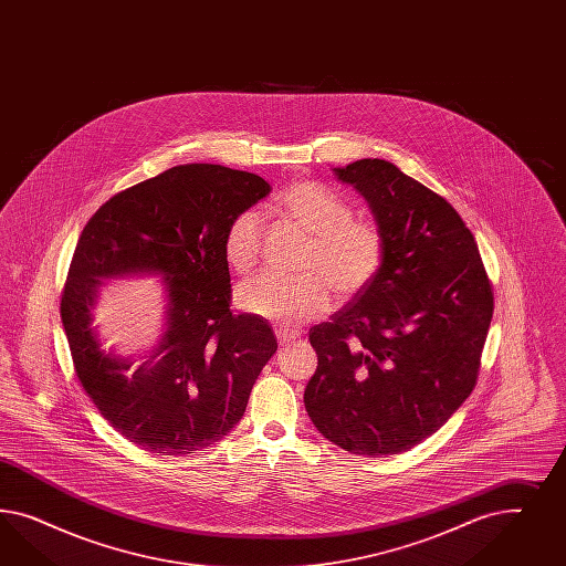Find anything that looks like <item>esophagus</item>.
<instances>
[{"instance_id": "esophagus-1", "label": "esophagus", "mask_w": 566, "mask_h": 566, "mask_svg": "<svg viewBox=\"0 0 566 566\" xmlns=\"http://www.w3.org/2000/svg\"><path fill=\"white\" fill-rule=\"evenodd\" d=\"M275 338L280 344H289L296 338H301L298 329H289V327H275Z\"/></svg>"}]
</instances>
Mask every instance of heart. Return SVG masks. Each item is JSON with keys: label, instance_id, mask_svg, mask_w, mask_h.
Here are the masks:
<instances>
[{"label": "heart", "instance_id": "heart-1", "mask_svg": "<svg viewBox=\"0 0 566 566\" xmlns=\"http://www.w3.org/2000/svg\"><path fill=\"white\" fill-rule=\"evenodd\" d=\"M277 209L298 223L308 240L301 268L307 274H263L237 291L242 311L282 326H301L332 305V291L343 298L365 291L384 268L386 237L371 220L353 218V207L338 192L313 180L292 182L280 192ZM265 222L258 209L232 218L222 251L234 274L255 270L263 247Z\"/></svg>", "mask_w": 566, "mask_h": 566}]
</instances>
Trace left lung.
<instances>
[{
    "mask_svg": "<svg viewBox=\"0 0 566 566\" xmlns=\"http://www.w3.org/2000/svg\"><path fill=\"white\" fill-rule=\"evenodd\" d=\"M336 176L367 199L386 237L376 280L311 327L313 426L360 457L400 454L444 426L480 376L494 313L478 242L457 209L386 159Z\"/></svg>",
    "mask_w": 566,
    "mask_h": 566,
    "instance_id": "1",
    "label": "left lung"
}]
</instances>
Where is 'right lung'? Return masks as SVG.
Returning a JSON list of instances; mask_svg holds the SVG:
<instances>
[{"instance_id": "obj_1", "label": "right lung", "mask_w": 566, "mask_h": 566, "mask_svg": "<svg viewBox=\"0 0 566 566\" xmlns=\"http://www.w3.org/2000/svg\"><path fill=\"white\" fill-rule=\"evenodd\" d=\"M270 190L251 171L176 166L105 201L76 242L60 301L74 371L103 419L147 452L182 457L222 440L277 350L268 319L232 313L222 251L228 223ZM122 273L164 274L171 301L137 373L90 329L98 277Z\"/></svg>"}]
</instances>
